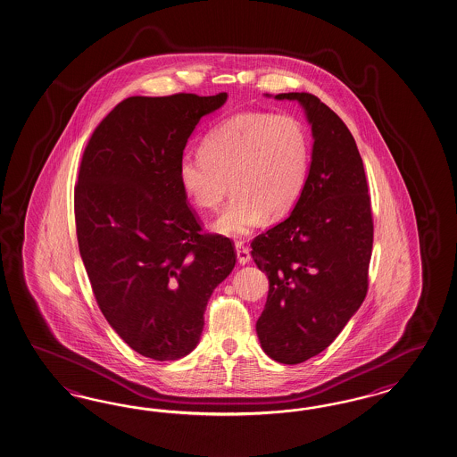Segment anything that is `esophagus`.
I'll return each instance as SVG.
<instances>
[{
	"label": "esophagus",
	"instance_id": "obj_1",
	"mask_svg": "<svg viewBox=\"0 0 457 457\" xmlns=\"http://www.w3.org/2000/svg\"><path fill=\"white\" fill-rule=\"evenodd\" d=\"M236 254H237V261H239V264H247L249 260H251L249 247L245 246V245H241V243H237V245H236Z\"/></svg>",
	"mask_w": 457,
	"mask_h": 457
}]
</instances>
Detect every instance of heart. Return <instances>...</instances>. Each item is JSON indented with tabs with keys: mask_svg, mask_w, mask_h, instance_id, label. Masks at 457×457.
<instances>
[{
	"mask_svg": "<svg viewBox=\"0 0 457 457\" xmlns=\"http://www.w3.org/2000/svg\"><path fill=\"white\" fill-rule=\"evenodd\" d=\"M311 136L289 112H236L214 126L201 151L178 161V181L197 210L220 208L216 233L246 237L264 218L279 220L296 206L308 183Z\"/></svg>",
	"mask_w": 457,
	"mask_h": 457,
	"instance_id": "b5f03b06",
	"label": "heart"
}]
</instances>
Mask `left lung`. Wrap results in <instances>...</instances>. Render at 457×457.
<instances>
[{
  "mask_svg": "<svg viewBox=\"0 0 457 457\" xmlns=\"http://www.w3.org/2000/svg\"><path fill=\"white\" fill-rule=\"evenodd\" d=\"M274 98L304 108L314 145L295 210L251 243L270 279L256 333L270 358L299 364L331 345L362 304L374 228L362 160L343 120L309 93Z\"/></svg>",
  "mask_w": 457,
  "mask_h": 457,
  "instance_id": "8db88e82",
  "label": "left lung"
}]
</instances>
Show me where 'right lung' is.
Listing matches in <instances>:
<instances>
[{"instance_id": "right-lung-1", "label": "right lung", "mask_w": 457, "mask_h": 457, "mask_svg": "<svg viewBox=\"0 0 457 457\" xmlns=\"http://www.w3.org/2000/svg\"><path fill=\"white\" fill-rule=\"evenodd\" d=\"M228 95L131 96L89 137L74 186L76 236L101 312L154 361L189 354L211 295L236 264L229 237L203 233L178 161Z\"/></svg>"}]
</instances>
